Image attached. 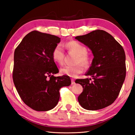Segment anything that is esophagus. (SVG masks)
Wrapping results in <instances>:
<instances>
[{"instance_id": "34e87169", "label": "esophagus", "mask_w": 135, "mask_h": 135, "mask_svg": "<svg viewBox=\"0 0 135 135\" xmlns=\"http://www.w3.org/2000/svg\"><path fill=\"white\" fill-rule=\"evenodd\" d=\"M75 84V81L73 79H71V84L73 85V84Z\"/></svg>"}]
</instances>
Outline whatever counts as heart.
<instances>
[{"label": "heart", "mask_w": 135, "mask_h": 135, "mask_svg": "<svg viewBox=\"0 0 135 135\" xmlns=\"http://www.w3.org/2000/svg\"><path fill=\"white\" fill-rule=\"evenodd\" d=\"M66 48L71 51H73L77 54L76 63L78 64L74 66H65L61 68L60 73L61 74L65 75L71 77H76L79 74L83 71V67L87 66L89 64V57L87 54V48L81 43L76 41H71L65 45ZM52 58L59 65H62L64 60V49L61 44H58L55 46L52 51ZM81 63V64H79Z\"/></svg>", "instance_id": "1"}]
</instances>
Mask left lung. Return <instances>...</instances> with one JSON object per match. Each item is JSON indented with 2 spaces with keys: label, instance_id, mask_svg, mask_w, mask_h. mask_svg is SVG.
Instances as JSON below:
<instances>
[{
  "label": "left lung",
  "instance_id": "obj_1",
  "mask_svg": "<svg viewBox=\"0 0 135 135\" xmlns=\"http://www.w3.org/2000/svg\"><path fill=\"white\" fill-rule=\"evenodd\" d=\"M76 40L88 46L93 55L86 76L91 79H77L83 87L79 96L80 105L88 110H98L110 105L117 99L126 77V55L117 41L107 31L97 30Z\"/></svg>",
  "mask_w": 135,
  "mask_h": 135
}]
</instances>
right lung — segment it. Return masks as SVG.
<instances>
[{"label": "right lung", "instance_id": "right-lung-1", "mask_svg": "<svg viewBox=\"0 0 135 135\" xmlns=\"http://www.w3.org/2000/svg\"><path fill=\"white\" fill-rule=\"evenodd\" d=\"M60 41L56 36L33 31L15 50L13 83L21 99L34 110L53 109L59 101V89L71 83L69 76H54L59 70L52 54Z\"/></svg>", "mask_w": 135, "mask_h": 135}]
</instances>
